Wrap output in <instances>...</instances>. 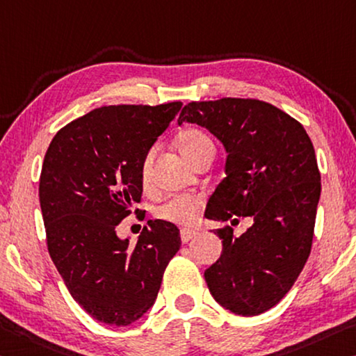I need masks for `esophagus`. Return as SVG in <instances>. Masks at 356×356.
<instances>
[{
    "label": "esophagus",
    "instance_id": "esophagus-1",
    "mask_svg": "<svg viewBox=\"0 0 356 356\" xmlns=\"http://www.w3.org/2000/svg\"><path fill=\"white\" fill-rule=\"evenodd\" d=\"M196 236V231H191V229H187V228H184V229H180V239H182V242H188V241H191Z\"/></svg>",
    "mask_w": 356,
    "mask_h": 356
}]
</instances>
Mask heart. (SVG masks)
Instances as JSON below:
<instances>
[{"label": "heart", "mask_w": 356, "mask_h": 356, "mask_svg": "<svg viewBox=\"0 0 356 356\" xmlns=\"http://www.w3.org/2000/svg\"><path fill=\"white\" fill-rule=\"evenodd\" d=\"M179 152L184 158L190 163H193L196 158L201 156L207 150H213V144L211 138L200 129H185L179 134L177 138ZM152 160L154 154H150L144 158L143 165H140V179L143 184L147 185L150 182V171H152ZM202 206V198L198 195H180L163 202L161 206L155 209V216L166 222L182 225V227H190L196 222V216Z\"/></svg>", "instance_id": "obj_1"}]
</instances>
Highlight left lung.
Segmentation results:
<instances>
[{
  "mask_svg": "<svg viewBox=\"0 0 356 356\" xmlns=\"http://www.w3.org/2000/svg\"><path fill=\"white\" fill-rule=\"evenodd\" d=\"M206 128L227 150L225 177L204 217L238 225L241 236L216 229L223 252L204 279L220 306L242 317L274 307L295 284L312 249L320 171L312 140L300 122L250 98L193 101L179 115Z\"/></svg>",
  "mask_w": 356,
  "mask_h": 356,
  "instance_id": "8db88e82",
  "label": "left lung"
}]
</instances>
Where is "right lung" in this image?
<instances>
[{
    "mask_svg": "<svg viewBox=\"0 0 356 356\" xmlns=\"http://www.w3.org/2000/svg\"><path fill=\"white\" fill-rule=\"evenodd\" d=\"M180 107H98L61 128L44 156L39 202L50 258L74 301L101 323L143 317L182 244L165 220H149L136 245L117 236L143 196L140 165Z\"/></svg>",
    "mask_w": 356,
    "mask_h": 356,
    "instance_id": "obj_1",
    "label": "right lung"
}]
</instances>
